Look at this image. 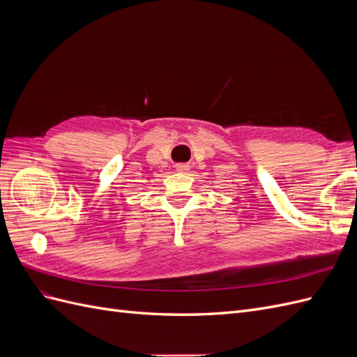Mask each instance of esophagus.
Returning <instances> with one entry per match:
<instances>
[{"label":"esophagus","mask_w":357,"mask_h":357,"mask_svg":"<svg viewBox=\"0 0 357 357\" xmlns=\"http://www.w3.org/2000/svg\"><path fill=\"white\" fill-rule=\"evenodd\" d=\"M190 169V167L188 164H177L176 165V171L177 172H188Z\"/></svg>","instance_id":"34e87169"}]
</instances>
